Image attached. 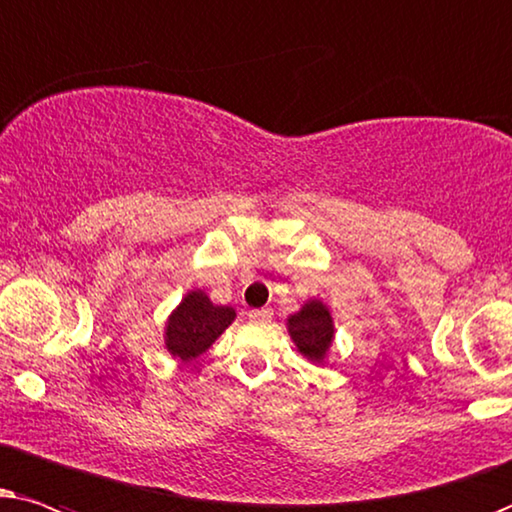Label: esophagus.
Here are the masks:
<instances>
[{"label":"esophagus","mask_w":512,"mask_h":512,"mask_svg":"<svg viewBox=\"0 0 512 512\" xmlns=\"http://www.w3.org/2000/svg\"><path fill=\"white\" fill-rule=\"evenodd\" d=\"M271 316H274V311H271V309H252V311H248V318L255 320V323H269Z\"/></svg>","instance_id":"esophagus-1"}]
</instances>
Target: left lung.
Masks as SVG:
<instances>
[{"label": "left lung", "instance_id": "1", "mask_svg": "<svg viewBox=\"0 0 512 512\" xmlns=\"http://www.w3.org/2000/svg\"><path fill=\"white\" fill-rule=\"evenodd\" d=\"M288 335L309 363H325L335 342V320L323 299H306L302 309L288 316Z\"/></svg>", "mask_w": 512, "mask_h": 512}]
</instances>
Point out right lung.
I'll use <instances>...</instances> for the list:
<instances>
[{"label":"right lung","mask_w":512,"mask_h":512,"mask_svg":"<svg viewBox=\"0 0 512 512\" xmlns=\"http://www.w3.org/2000/svg\"><path fill=\"white\" fill-rule=\"evenodd\" d=\"M236 309L217 306L203 290H189L166 320L163 342L180 363L196 360L234 323Z\"/></svg>","instance_id":"right-lung-1"}]
</instances>
